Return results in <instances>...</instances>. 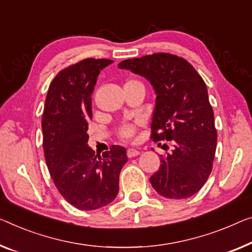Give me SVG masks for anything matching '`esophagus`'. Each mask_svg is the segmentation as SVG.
Instances as JSON below:
<instances>
[{
	"label": "esophagus",
	"mask_w": 252,
	"mask_h": 252,
	"mask_svg": "<svg viewBox=\"0 0 252 252\" xmlns=\"http://www.w3.org/2000/svg\"><path fill=\"white\" fill-rule=\"evenodd\" d=\"M139 154H140V152H139V150H137V149H133V148H129L126 150V155H127V157H129V158L136 157V156L139 155Z\"/></svg>",
	"instance_id": "obj_1"
}]
</instances>
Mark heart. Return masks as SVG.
Returning a JSON list of instances; mask_svg holds the SVG:
<instances>
[{
  "label": "heart",
  "instance_id": "b5f03b06",
  "mask_svg": "<svg viewBox=\"0 0 252 252\" xmlns=\"http://www.w3.org/2000/svg\"><path fill=\"white\" fill-rule=\"evenodd\" d=\"M131 81H134V80H131ZM134 130H136V127H134V126L132 125H123L121 127H120L119 134L121 138L129 139L133 136Z\"/></svg>",
  "mask_w": 252,
  "mask_h": 252
}]
</instances>
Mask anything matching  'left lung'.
Segmentation results:
<instances>
[{
    "label": "left lung",
    "instance_id": "8db88e82",
    "mask_svg": "<svg viewBox=\"0 0 252 252\" xmlns=\"http://www.w3.org/2000/svg\"><path fill=\"white\" fill-rule=\"evenodd\" d=\"M145 77L156 93L150 129L154 141H173L160 155V166L149 181L157 193L170 199L193 196L213 170L217 131L205 81L187 60L155 53L119 63Z\"/></svg>",
    "mask_w": 252,
    "mask_h": 252
}]
</instances>
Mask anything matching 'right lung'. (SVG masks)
<instances>
[{"label": "right lung", "mask_w": 252, "mask_h": 252, "mask_svg": "<svg viewBox=\"0 0 252 252\" xmlns=\"http://www.w3.org/2000/svg\"><path fill=\"white\" fill-rule=\"evenodd\" d=\"M107 59H86L56 74L48 88L42 118L48 171L62 197L81 210L104 207L118 196L126 149L112 146L96 155L88 146L92 94Z\"/></svg>", "instance_id": "1"}]
</instances>
